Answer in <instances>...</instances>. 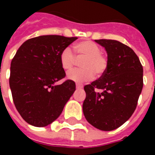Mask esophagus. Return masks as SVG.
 Here are the masks:
<instances>
[{
	"instance_id": "1",
	"label": "esophagus",
	"mask_w": 155,
	"mask_h": 155,
	"mask_svg": "<svg viewBox=\"0 0 155 155\" xmlns=\"http://www.w3.org/2000/svg\"><path fill=\"white\" fill-rule=\"evenodd\" d=\"M76 88H77V89H82V88H83V84H76Z\"/></svg>"
}]
</instances>
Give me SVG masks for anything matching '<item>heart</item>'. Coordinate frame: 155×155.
<instances>
[{"label":"heart","instance_id":"b5f03b06","mask_svg":"<svg viewBox=\"0 0 155 155\" xmlns=\"http://www.w3.org/2000/svg\"><path fill=\"white\" fill-rule=\"evenodd\" d=\"M76 58L84 60L81 61L82 69L70 71L67 78L75 83H83L94 79V74L101 76L108 68V60L101 53V47L91 41L78 42L74 45ZM60 63L65 71H70L75 64V57L70 48H65L60 54Z\"/></svg>","mask_w":155,"mask_h":155}]
</instances>
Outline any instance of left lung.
<instances>
[{"instance_id": "8db88e82", "label": "left lung", "mask_w": 155, "mask_h": 155, "mask_svg": "<svg viewBox=\"0 0 155 155\" xmlns=\"http://www.w3.org/2000/svg\"><path fill=\"white\" fill-rule=\"evenodd\" d=\"M108 54L104 74L84 85L85 119L99 130L110 131L121 126L136 109L143 89V66L134 51L114 40H95ZM102 89L97 92L96 90Z\"/></svg>"}]
</instances>
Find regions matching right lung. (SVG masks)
Wrapping results in <instances>:
<instances>
[{
	"label": "right lung",
	"instance_id": "obj_1",
	"mask_svg": "<svg viewBox=\"0 0 155 155\" xmlns=\"http://www.w3.org/2000/svg\"><path fill=\"white\" fill-rule=\"evenodd\" d=\"M77 37L41 35L20 46L11 63L9 79L16 110L25 122L45 127L61 115L75 91V83L67 80L60 63V54Z\"/></svg>",
	"mask_w": 155,
	"mask_h": 155
}]
</instances>
